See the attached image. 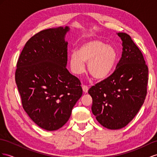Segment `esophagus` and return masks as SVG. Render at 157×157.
<instances>
[{"mask_svg":"<svg viewBox=\"0 0 157 157\" xmlns=\"http://www.w3.org/2000/svg\"><path fill=\"white\" fill-rule=\"evenodd\" d=\"M82 90H83V91L84 92V93L87 94L88 92V90H89V87H88L87 86L83 85L82 86Z\"/></svg>","mask_w":157,"mask_h":157,"instance_id":"esophagus-1","label":"esophagus"}]
</instances>
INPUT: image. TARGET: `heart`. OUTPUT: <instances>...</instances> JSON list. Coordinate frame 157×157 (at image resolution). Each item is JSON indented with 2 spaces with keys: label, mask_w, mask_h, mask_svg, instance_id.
<instances>
[{
  "label": "heart",
  "mask_w": 157,
  "mask_h": 157,
  "mask_svg": "<svg viewBox=\"0 0 157 157\" xmlns=\"http://www.w3.org/2000/svg\"><path fill=\"white\" fill-rule=\"evenodd\" d=\"M118 60V53L115 48L98 39H92L83 42L77 52L71 54L69 59L71 71L80 75L87 70L94 78L101 80L106 78L113 70Z\"/></svg>",
  "instance_id": "1"
}]
</instances>
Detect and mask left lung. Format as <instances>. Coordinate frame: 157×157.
Masks as SVG:
<instances>
[{"mask_svg":"<svg viewBox=\"0 0 157 157\" xmlns=\"http://www.w3.org/2000/svg\"><path fill=\"white\" fill-rule=\"evenodd\" d=\"M123 52L109 77L88 91L91 111L98 121L109 129H119L137 114L147 95L148 70L143 56L129 35L119 33Z\"/></svg>","mask_w":157,"mask_h":157,"instance_id":"obj_1","label":"left lung"}]
</instances>
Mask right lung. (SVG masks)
<instances>
[{
    "label": "right lung",
    "instance_id": "add662e5",
    "mask_svg": "<svg viewBox=\"0 0 157 157\" xmlns=\"http://www.w3.org/2000/svg\"><path fill=\"white\" fill-rule=\"evenodd\" d=\"M69 30L60 26L40 31L26 43L17 64L15 80L24 109L50 131L67 123L82 95L80 81L66 68Z\"/></svg>",
    "mask_w": 157,
    "mask_h": 157
}]
</instances>
